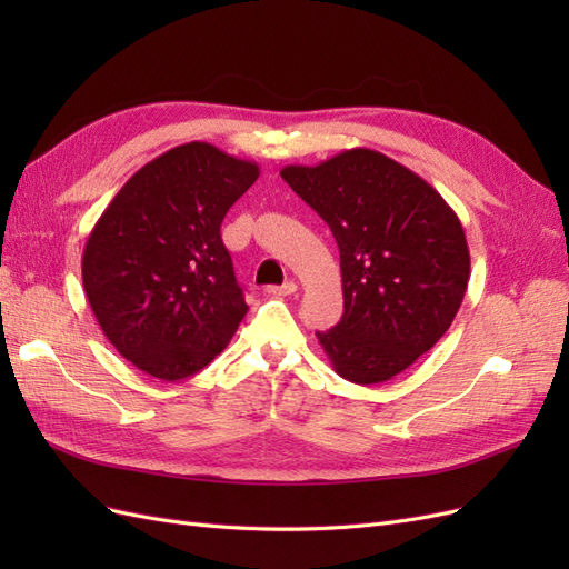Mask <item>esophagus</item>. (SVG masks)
<instances>
[{
	"label": "esophagus",
	"instance_id": "esophagus-1",
	"mask_svg": "<svg viewBox=\"0 0 569 569\" xmlns=\"http://www.w3.org/2000/svg\"><path fill=\"white\" fill-rule=\"evenodd\" d=\"M297 291H299V284L295 280H287L280 287H268V295L272 297H289V295H297Z\"/></svg>",
	"mask_w": 569,
	"mask_h": 569
}]
</instances>
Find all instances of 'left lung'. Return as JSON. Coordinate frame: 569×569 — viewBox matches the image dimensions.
<instances>
[{"label":"left lung","instance_id":"obj_1","mask_svg":"<svg viewBox=\"0 0 569 569\" xmlns=\"http://www.w3.org/2000/svg\"><path fill=\"white\" fill-rule=\"evenodd\" d=\"M282 180L330 226L343 316L318 341L343 380L382 385L449 330L470 282L460 218L437 189L385 153L356 147Z\"/></svg>","mask_w":569,"mask_h":569}]
</instances>
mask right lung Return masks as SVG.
Returning a JSON list of instances; mask_svg holds the SVG:
<instances>
[{
	"mask_svg": "<svg viewBox=\"0 0 569 569\" xmlns=\"http://www.w3.org/2000/svg\"><path fill=\"white\" fill-rule=\"evenodd\" d=\"M258 176L253 161L187 142L137 170L94 222L82 287L134 368L176 382L228 347L249 306L220 222Z\"/></svg>",
	"mask_w": 569,
	"mask_h": 569,
	"instance_id": "1",
	"label": "right lung"
}]
</instances>
